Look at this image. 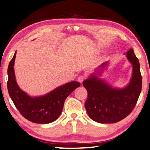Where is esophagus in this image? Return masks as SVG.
<instances>
[{
	"label": "esophagus",
	"instance_id": "obj_1",
	"mask_svg": "<svg viewBox=\"0 0 150 150\" xmlns=\"http://www.w3.org/2000/svg\"><path fill=\"white\" fill-rule=\"evenodd\" d=\"M84 78H84V76H80L78 78V82H80V83H82L83 81L84 80Z\"/></svg>",
	"mask_w": 150,
	"mask_h": 150
}]
</instances>
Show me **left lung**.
<instances>
[{
	"mask_svg": "<svg viewBox=\"0 0 150 150\" xmlns=\"http://www.w3.org/2000/svg\"><path fill=\"white\" fill-rule=\"evenodd\" d=\"M126 54L133 71L126 87L114 88L98 78L108 62L102 63L96 73L83 82L88 92L86 110L90 118L98 123H116L123 120L132 112L138 100L142 86L139 62L133 49H129Z\"/></svg>",
	"mask_w": 150,
	"mask_h": 150,
	"instance_id": "1",
	"label": "left lung"
}]
</instances>
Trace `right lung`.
<instances>
[{"label": "right lung", "mask_w": 150, "mask_h": 150, "mask_svg": "<svg viewBox=\"0 0 150 150\" xmlns=\"http://www.w3.org/2000/svg\"><path fill=\"white\" fill-rule=\"evenodd\" d=\"M16 54V52L10 62L7 71V88L10 97L20 113L29 121L37 124L53 122L60 116L66 98L80 84L72 81L44 96L32 97L23 91L16 83L14 70Z\"/></svg>", "instance_id": "1"}]
</instances>
